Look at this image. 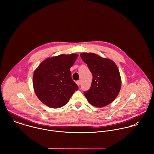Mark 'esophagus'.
<instances>
[{"instance_id": "1", "label": "esophagus", "mask_w": 154, "mask_h": 154, "mask_svg": "<svg viewBox=\"0 0 154 154\" xmlns=\"http://www.w3.org/2000/svg\"><path fill=\"white\" fill-rule=\"evenodd\" d=\"M76 84H77L78 86H80V85H81V81H77L76 82Z\"/></svg>"}]
</instances>
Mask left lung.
<instances>
[{
	"label": "left lung",
	"mask_w": 154,
	"mask_h": 154,
	"mask_svg": "<svg viewBox=\"0 0 154 154\" xmlns=\"http://www.w3.org/2000/svg\"><path fill=\"white\" fill-rule=\"evenodd\" d=\"M80 56L92 74L91 88L84 92V95L93 106H106L115 100L121 88L117 66L111 60L93 53H82Z\"/></svg>",
	"instance_id": "8db88e82"
}]
</instances>
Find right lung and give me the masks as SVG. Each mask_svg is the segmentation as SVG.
Wrapping results in <instances>:
<instances>
[{
  "label": "right lung",
  "mask_w": 154,
  "mask_h": 154,
  "mask_svg": "<svg viewBox=\"0 0 154 154\" xmlns=\"http://www.w3.org/2000/svg\"><path fill=\"white\" fill-rule=\"evenodd\" d=\"M78 54H60L43 61L33 74L36 95L45 105L57 109L66 104L78 87L72 80L70 68Z\"/></svg>",
  "instance_id": "add662e5"
}]
</instances>
